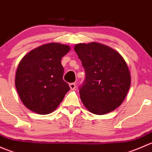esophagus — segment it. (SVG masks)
Instances as JSON below:
<instances>
[{"mask_svg":"<svg viewBox=\"0 0 152 152\" xmlns=\"http://www.w3.org/2000/svg\"><path fill=\"white\" fill-rule=\"evenodd\" d=\"M69 86H70V88L71 90H74L76 88V84L75 83H70L69 84Z\"/></svg>","mask_w":152,"mask_h":152,"instance_id":"34e87169","label":"esophagus"}]
</instances>
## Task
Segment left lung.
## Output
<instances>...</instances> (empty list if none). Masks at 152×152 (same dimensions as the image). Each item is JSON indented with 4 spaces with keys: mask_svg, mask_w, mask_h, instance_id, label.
<instances>
[{
    "mask_svg": "<svg viewBox=\"0 0 152 152\" xmlns=\"http://www.w3.org/2000/svg\"><path fill=\"white\" fill-rule=\"evenodd\" d=\"M74 50L85 70V80L79 87L83 104L96 115L115 110L124 102L131 85L124 58L112 48L95 42L77 44Z\"/></svg>",
    "mask_w": 152,
    "mask_h": 152,
    "instance_id": "left-lung-1",
    "label": "left lung"
}]
</instances>
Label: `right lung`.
<instances>
[{
	"label": "right lung",
	"mask_w": 152,
	"mask_h": 152,
	"mask_svg": "<svg viewBox=\"0 0 152 152\" xmlns=\"http://www.w3.org/2000/svg\"><path fill=\"white\" fill-rule=\"evenodd\" d=\"M69 45L51 42L23 56L15 75V87L23 104L31 111L47 115L54 111L70 90L63 80L62 58Z\"/></svg>",
	"instance_id": "add662e5"
}]
</instances>
